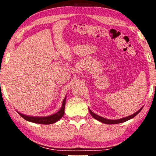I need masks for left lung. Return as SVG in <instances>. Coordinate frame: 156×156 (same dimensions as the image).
I'll return each mask as SVG.
<instances>
[{"mask_svg": "<svg viewBox=\"0 0 156 156\" xmlns=\"http://www.w3.org/2000/svg\"><path fill=\"white\" fill-rule=\"evenodd\" d=\"M142 107L140 109L138 112H136L135 113H133V114H132L131 115L128 116V117H126V118H121V119H118V120H109V119H106V118H102L101 117V116H99L96 115V113H94V112H92L89 109V113H90V114L91 115L92 117H94L95 119L100 121V122H101L102 123H105V124H109V125H113V124H118V123H122V122H126V121H127L131 119V118H133L135 117L136 115H137L138 114V113L140 112V111L142 109Z\"/></svg>", "mask_w": 156, "mask_h": 156, "instance_id": "left-lung-1", "label": "left lung"}]
</instances>
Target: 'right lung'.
I'll list each match as a JSON object with an SVG mask.
<instances>
[{
  "instance_id": "obj_1",
  "label": "right lung",
  "mask_w": 156,
  "mask_h": 156,
  "mask_svg": "<svg viewBox=\"0 0 156 156\" xmlns=\"http://www.w3.org/2000/svg\"><path fill=\"white\" fill-rule=\"evenodd\" d=\"M65 101H66V97L65 99L63 100L62 107L60 109L57 113L52 114L51 115L46 116V117H35V116H29L23 114V113H18L21 117L24 118L25 120L29 121V122L38 123V124H43V125H49V124L55 123L57 121H58L60 118H61L65 113Z\"/></svg>"
}]
</instances>
